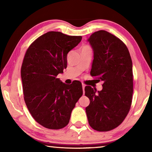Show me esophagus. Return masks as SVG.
Wrapping results in <instances>:
<instances>
[{
  "instance_id": "34e87169",
  "label": "esophagus",
  "mask_w": 152,
  "mask_h": 152,
  "mask_svg": "<svg viewBox=\"0 0 152 152\" xmlns=\"http://www.w3.org/2000/svg\"><path fill=\"white\" fill-rule=\"evenodd\" d=\"M82 89H83V92H84V88H85V84H84V83L82 84Z\"/></svg>"
}]
</instances>
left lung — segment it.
I'll list each match as a JSON object with an SVG mask.
<instances>
[{"label":"left lung","instance_id":"obj_1","mask_svg":"<svg viewBox=\"0 0 152 152\" xmlns=\"http://www.w3.org/2000/svg\"><path fill=\"white\" fill-rule=\"evenodd\" d=\"M88 42L94 51L91 75L103 84L101 91L84 88L90 99L86 115L92 129L109 132L121 124L132 105V60L125 43L106 31L92 33Z\"/></svg>","mask_w":152,"mask_h":152}]
</instances>
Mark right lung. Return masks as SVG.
<instances>
[{"mask_svg": "<svg viewBox=\"0 0 152 152\" xmlns=\"http://www.w3.org/2000/svg\"><path fill=\"white\" fill-rule=\"evenodd\" d=\"M81 40V36L49 31L35 39L25 53L20 70L24 100L33 119L45 128L66 127L83 94L80 81L66 84L57 78L66 68L68 53Z\"/></svg>", "mask_w": 152, "mask_h": 152, "instance_id": "obj_1", "label": "right lung"}]
</instances>
